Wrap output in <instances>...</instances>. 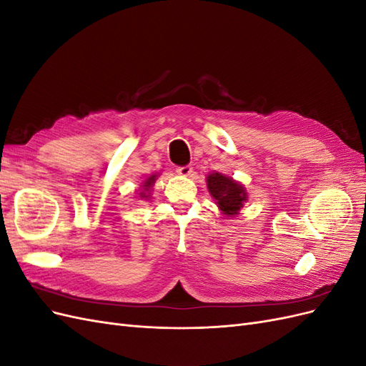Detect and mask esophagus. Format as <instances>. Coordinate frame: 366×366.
Instances as JSON below:
<instances>
[{"mask_svg": "<svg viewBox=\"0 0 366 366\" xmlns=\"http://www.w3.org/2000/svg\"><path fill=\"white\" fill-rule=\"evenodd\" d=\"M192 169H194L192 164H184V166H179V168H177V172H179L183 177H187V175L192 174Z\"/></svg>", "mask_w": 366, "mask_h": 366, "instance_id": "esophagus-1", "label": "esophagus"}]
</instances>
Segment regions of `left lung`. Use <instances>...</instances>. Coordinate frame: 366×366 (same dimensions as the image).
I'll use <instances>...</instances> for the list:
<instances>
[{
  "label": "left lung",
  "instance_id": "obj_1",
  "mask_svg": "<svg viewBox=\"0 0 366 366\" xmlns=\"http://www.w3.org/2000/svg\"><path fill=\"white\" fill-rule=\"evenodd\" d=\"M207 187L212 195L218 207L223 210L226 215H235L238 210L244 204L247 194L239 183H235L229 177L223 174H210L207 177Z\"/></svg>",
  "mask_w": 366,
  "mask_h": 366
}]
</instances>
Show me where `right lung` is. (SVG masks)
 I'll return each instance as SVG.
<instances>
[{"label": "right lung", "instance_id": "obj_1", "mask_svg": "<svg viewBox=\"0 0 366 366\" xmlns=\"http://www.w3.org/2000/svg\"><path fill=\"white\" fill-rule=\"evenodd\" d=\"M156 177L157 175H151L149 177V179L145 182V184H143V187H145V191L148 192L149 191V187H151V184L154 183V182H156ZM142 197H148V195H145V192H142Z\"/></svg>", "mask_w": 366, "mask_h": 366}]
</instances>
